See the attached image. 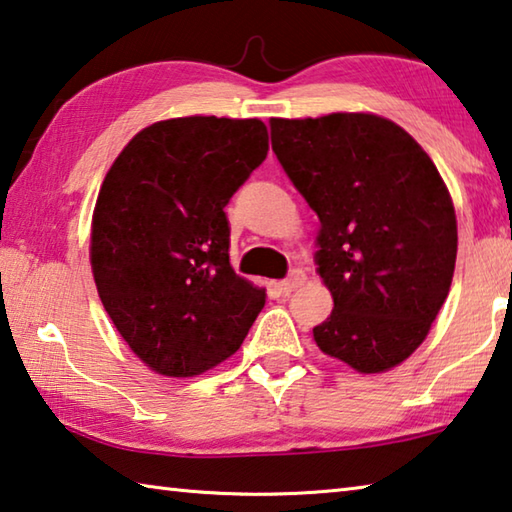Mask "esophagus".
Returning <instances> with one entry per match:
<instances>
[{
    "instance_id": "1",
    "label": "esophagus",
    "mask_w": 512,
    "mask_h": 512,
    "mask_svg": "<svg viewBox=\"0 0 512 512\" xmlns=\"http://www.w3.org/2000/svg\"><path fill=\"white\" fill-rule=\"evenodd\" d=\"M303 283H306V272H303V270H292L288 279L281 281V290L283 292H294L297 288H301Z\"/></svg>"
}]
</instances>
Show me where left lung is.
<instances>
[{"label":"left lung","mask_w":512,"mask_h":512,"mask_svg":"<svg viewBox=\"0 0 512 512\" xmlns=\"http://www.w3.org/2000/svg\"><path fill=\"white\" fill-rule=\"evenodd\" d=\"M272 150L321 222L317 272L335 310L317 346L382 373L423 344L450 292L456 215L411 134L375 114L272 119Z\"/></svg>","instance_id":"obj_1"}]
</instances>
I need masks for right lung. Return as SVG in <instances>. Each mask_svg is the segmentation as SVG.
I'll return each instance as SVG.
<instances>
[{"label":"right lung","instance_id":"right-lung-1","mask_svg":"<svg viewBox=\"0 0 512 512\" xmlns=\"http://www.w3.org/2000/svg\"><path fill=\"white\" fill-rule=\"evenodd\" d=\"M270 150L258 119L184 116L141 130L105 175L92 272L139 360L193 378L238 351L265 290L231 270L224 206Z\"/></svg>","mask_w":512,"mask_h":512}]
</instances>
